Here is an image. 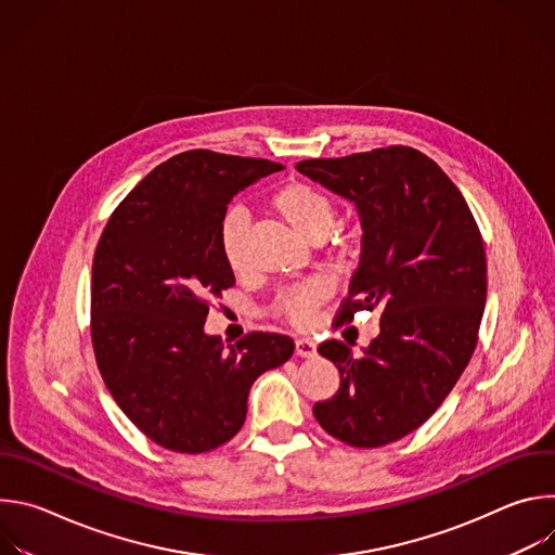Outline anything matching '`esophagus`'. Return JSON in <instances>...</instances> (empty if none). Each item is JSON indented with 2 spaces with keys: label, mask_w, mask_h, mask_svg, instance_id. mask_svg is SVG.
Instances as JSON below:
<instances>
[{
  "label": "esophagus",
  "mask_w": 555,
  "mask_h": 555,
  "mask_svg": "<svg viewBox=\"0 0 555 555\" xmlns=\"http://www.w3.org/2000/svg\"><path fill=\"white\" fill-rule=\"evenodd\" d=\"M296 356L298 358H313L315 356V343L309 338H298L296 340Z\"/></svg>",
  "instance_id": "esophagus-1"
}]
</instances>
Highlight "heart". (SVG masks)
<instances>
[{"instance_id": "1", "label": "heart", "mask_w": 555, "mask_h": 555, "mask_svg": "<svg viewBox=\"0 0 555 555\" xmlns=\"http://www.w3.org/2000/svg\"><path fill=\"white\" fill-rule=\"evenodd\" d=\"M270 206L281 219H285L309 242H323L336 223L334 199L323 189L302 180H294L279 186L270 197ZM246 212L240 208L228 210L219 223L217 242L221 259L232 272H242L246 268ZM334 250L345 253V240H336ZM330 285L323 279H309L298 285L281 289L272 302V311L281 315V319L289 321L292 325L305 327L311 321L313 309L325 300Z\"/></svg>"}]
</instances>
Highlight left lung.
<instances>
[{"instance_id": "left-lung-1", "label": "left lung", "mask_w": 555, "mask_h": 555, "mask_svg": "<svg viewBox=\"0 0 555 555\" xmlns=\"http://www.w3.org/2000/svg\"><path fill=\"white\" fill-rule=\"evenodd\" d=\"M296 169L356 204L362 257L336 327L379 309V336L360 358L340 340L319 353L340 388L313 417L353 448H379L417 430L448 398L479 340L488 296L486 248L452 180L413 146L392 144Z\"/></svg>"}]
</instances>
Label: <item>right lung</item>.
<instances>
[{"instance_id": "right-lung-1", "label": "right lung", "mask_w": 555, "mask_h": 555, "mask_svg": "<svg viewBox=\"0 0 555 555\" xmlns=\"http://www.w3.org/2000/svg\"><path fill=\"white\" fill-rule=\"evenodd\" d=\"M283 165L193 149L155 167L112 212L92 263V345L120 411L157 446L199 454L242 430L255 379L294 340L204 334L208 298L234 285L219 253L230 199Z\"/></svg>"}]
</instances>
